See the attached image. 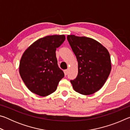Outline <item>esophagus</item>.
Instances as JSON below:
<instances>
[{
	"label": "esophagus",
	"instance_id": "esophagus-1",
	"mask_svg": "<svg viewBox=\"0 0 130 130\" xmlns=\"http://www.w3.org/2000/svg\"><path fill=\"white\" fill-rule=\"evenodd\" d=\"M63 72H64L65 75V76H67V74H68V69H65V70H64V71H63Z\"/></svg>",
	"mask_w": 130,
	"mask_h": 130
}]
</instances>
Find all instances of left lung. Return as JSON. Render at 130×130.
Listing matches in <instances>:
<instances>
[{"mask_svg": "<svg viewBox=\"0 0 130 130\" xmlns=\"http://www.w3.org/2000/svg\"><path fill=\"white\" fill-rule=\"evenodd\" d=\"M67 39L78 62V74L70 83L78 93L89 95L102 88L111 70V57L104 46L86 37L68 35Z\"/></svg>", "mask_w": 130, "mask_h": 130, "instance_id": "left-lung-1", "label": "left lung"}]
</instances>
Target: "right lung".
Masks as SVG:
<instances>
[{
    "instance_id": "right-lung-1",
    "label": "right lung",
    "mask_w": 130,
    "mask_h": 130,
    "mask_svg": "<svg viewBox=\"0 0 130 130\" xmlns=\"http://www.w3.org/2000/svg\"><path fill=\"white\" fill-rule=\"evenodd\" d=\"M64 35L38 39L25 50L19 63V74L30 91L41 96L56 91L64 73L57 64L56 50L64 42Z\"/></svg>"
}]
</instances>
